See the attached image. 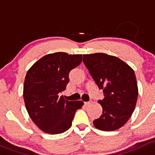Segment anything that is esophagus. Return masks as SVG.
Wrapping results in <instances>:
<instances>
[{"label":"esophagus","instance_id":"obj_1","mask_svg":"<svg viewBox=\"0 0 155 155\" xmlns=\"http://www.w3.org/2000/svg\"><path fill=\"white\" fill-rule=\"evenodd\" d=\"M90 104H91L90 101H85V102H84V105H86V106H87V105Z\"/></svg>","mask_w":155,"mask_h":155}]
</instances>
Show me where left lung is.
<instances>
[{"label": "left lung", "instance_id": "8db88e82", "mask_svg": "<svg viewBox=\"0 0 155 155\" xmlns=\"http://www.w3.org/2000/svg\"><path fill=\"white\" fill-rule=\"evenodd\" d=\"M83 61L104 96L98 101L103 112L93 121L94 125L104 131L120 128L136 107L138 88L134 71L120 59L106 54H84Z\"/></svg>", "mask_w": 155, "mask_h": 155}]
</instances>
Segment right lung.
Returning a JSON list of instances; mask_svg holds the SVG:
<instances>
[{
	"label": "right lung",
	"mask_w": 155,
	"mask_h": 155,
	"mask_svg": "<svg viewBox=\"0 0 155 155\" xmlns=\"http://www.w3.org/2000/svg\"><path fill=\"white\" fill-rule=\"evenodd\" d=\"M82 62L81 54L64 52L44 56L28 70L24 84V100L30 117L42 131L57 134L71 126L83 101H67L59 93L69 82L70 71Z\"/></svg>",
	"instance_id": "right-lung-1"
}]
</instances>
